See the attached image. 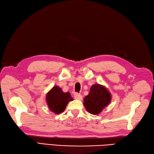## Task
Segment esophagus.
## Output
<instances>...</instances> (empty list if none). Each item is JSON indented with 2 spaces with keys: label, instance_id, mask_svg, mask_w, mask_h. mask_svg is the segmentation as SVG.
Wrapping results in <instances>:
<instances>
[{
  "label": "esophagus",
  "instance_id": "1",
  "mask_svg": "<svg viewBox=\"0 0 154 154\" xmlns=\"http://www.w3.org/2000/svg\"><path fill=\"white\" fill-rule=\"evenodd\" d=\"M74 98H75V99H76V100H81L82 98H83V97H82V96H81L80 94H78V93H75V94Z\"/></svg>",
  "mask_w": 154,
  "mask_h": 154
}]
</instances>
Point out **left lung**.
I'll return each mask as SVG.
<instances>
[{
    "instance_id": "left-lung-1",
    "label": "left lung",
    "mask_w": 154,
    "mask_h": 154,
    "mask_svg": "<svg viewBox=\"0 0 154 154\" xmlns=\"http://www.w3.org/2000/svg\"><path fill=\"white\" fill-rule=\"evenodd\" d=\"M112 95L104 86L94 84L84 98V106L89 113L98 115L111 102Z\"/></svg>"
}]
</instances>
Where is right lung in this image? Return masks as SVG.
I'll use <instances>...</instances> for the list:
<instances>
[{
  "label": "right lung",
  "mask_w": 154,
  "mask_h": 154,
  "mask_svg": "<svg viewBox=\"0 0 154 154\" xmlns=\"http://www.w3.org/2000/svg\"><path fill=\"white\" fill-rule=\"evenodd\" d=\"M69 92H63L58 86L54 87L46 96L49 109L53 113L60 114L66 109L69 102L73 100Z\"/></svg>",
  "instance_id": "1"
}]
</instances>
